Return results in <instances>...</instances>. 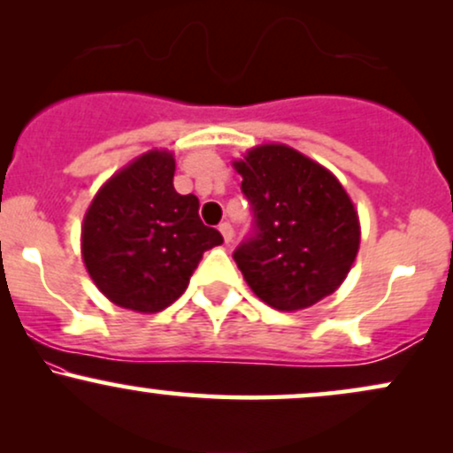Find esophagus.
I'll return each mask as SVG.
<instances>
[{
	"label": "esophagus",
	"instance_id": "esophagus-1",
	"mask_svg": "<svg viewBox=\"0 0 453 453\" xmlns=\"http://www.w3.org/2000/svg\"><path fill=\"white\" fill-rule=\"evenodd\" d=\"M219 232L223 234V241H226V242L234 241V227H232L230 221H223L219 226Z\"/></svg>",
	"mask_w": 453,
	"mask_h": 453
}]
</instances>
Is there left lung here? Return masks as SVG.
<instances>
[{
	"mask_svg": "<svg viewBox=\"0 0 453 453\" xmlns=\"http://www.w3.org/2000/svg\"><path fill=\"white\" fill-rule=\"evenodd\" d=\"M253 209V234L234 262L262 303L300 311L334 294L360 247V221L334 174L285 144L234 161Z\"/></svg>",
	"mask_w": 453,
	"mask_h": 453,
	"instance_id": "left-lung-1",
	"label": "left lung"
}]
</instances>
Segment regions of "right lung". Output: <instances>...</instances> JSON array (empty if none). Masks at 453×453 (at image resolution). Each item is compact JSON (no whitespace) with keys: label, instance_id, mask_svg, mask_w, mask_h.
Wrapping results in <instances>:
<instances>
[{"label":"right lung","instance_id":"1","mask_svg":"<svg viewBox=\"0 0 453 453\" xmlns=\"http://www.w3.org/2000/svg\"><path fill=\"white\" fill-rule=\"evenodd\" d=\"M174 157L149 150L111 176L82 221V259L111 303L159 313L189 285L209 249L223 242L197 215L194 194H176Z\"/></svg>","mask_w":453,"mask_h":453}]
</instances>
